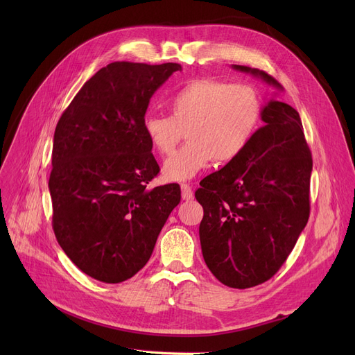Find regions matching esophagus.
I'll return each mask as SVG.
<instances>
[{"label":"esophagus","instance_id":"34e87169","mask_svg":"<svg viewBox=\"0 0 355 355\" xmlns=\"http://www.w3.org/2000/svg\"><path fill=\"white\" fill-rule=\"evenodd\" d=\"M181 196H182V200H193L194 194H193V189L190 184H182L181 185Z\"/></svg>","mask_w":355,"mask_h":355}]
</instances>
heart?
Wrapping results in <instances>:
<instances>
[{"label":"heart","instance_id":"heart-1","mask_svg":"<svg viewBox=\"0 0 355 355\" xmlns=\"http://www.w3.org/2000/svg\"><path fill=\"white\" fill-rule=\"evenodd\" d=\"M170 116L146 115L145 137L155 151L168 157L185 137L180 151L164 165L168 181H185L213 159L229 162L250 144L262 119L263 105L254 87L217 79L184 83L166 102Z\"/></svg>","mask_w":355,"mask_h":355}]
</instances>
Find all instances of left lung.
Listing matches in <instances>:
<instances>
[{
	"instance_id": "1",
	"label": "left lung",
	"mask_w": 355,
	"mask_h": 355,
	"mask_svg": "<svg viewBox=\"0 0 355 355\" xmlns=\"http://www.w3.org/2000/svg\"><path fill=\"white\" fill-rule=\"evenodd\" d=\"M250 73L277 90L270 74L248 66ZM265 125L237 158L204 178L196 191L204 216L200 243L206 265L229 288L263 284L281 269L309 218L312 155L300 114L270 99Z\"/></svg>"
}]
</instances>
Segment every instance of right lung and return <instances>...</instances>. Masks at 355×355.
<instances>
[{
  "mask_svg": "<svg viewBox=\"0 0 355 355\" xmlns=\"http://www.w3.org/2000/svg\"><path fill=\"white\" fill-rule=\"evenodd\" d=\"M178 63L114 62L82 86L54 130L49 190L53 230L83 273L119 284L138 273L178 206V184L148 189L159 173L142 121Z\"/></svg>",
  "mask_w": 355,
  "mask_h": 355,
  "instance_id": "add662e5",
  "label": "right lung"
}]
</instances>
